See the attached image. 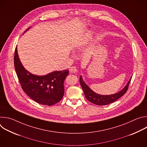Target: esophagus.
<instances>
[{
  "mask_svg": "<svg viewBox=\"0 0 147 147\" xmlns=\"http://www.w3.org/2000/svg\"><path fill=\"white\" fill-rule=\"evenodd\" d=\"M70 71L71 72H72V73H76V72L77 71V69H76V67L72 66V67H70Z\"/></svg>",
  "mask_w": 147,
  "mask_h": 147,
  "instance_id": "obj_1",
  "label": "esophagus"
}]
</instances>
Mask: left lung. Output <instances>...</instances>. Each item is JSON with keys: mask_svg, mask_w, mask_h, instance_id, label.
Segmentation results:
<instances>
[{"mask_svg": "<svg viewBox=\"0 0 147 147\" xmlns=\"http://www.w3.org/2000/svg\"><path fill=\"white\" fill-rule=\"evenodd\" d=\"M131 77L130 78V80L127 82V85L125 86L123 90H121L120 91H119L117 93L109 95H99L98 94L95 93L94 92L87 84L85 83V82L83 81L82 78V76H80V82L81 86L82 87V89L84 91V93L85 96L87 98V99L92 102L94 104L97 105H108L109 103H111L118 99H119L121 96L124 95L125 93L127 92L129 84L131 81Z\"/></svg>", "mask_w": 147, "mask_h": 147, "instance_id": "8db88e82", "label": "left lung"}]
</instances>
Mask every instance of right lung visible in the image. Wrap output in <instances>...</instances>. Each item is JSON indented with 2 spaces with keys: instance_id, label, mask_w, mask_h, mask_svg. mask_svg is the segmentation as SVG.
Wrapping results in <instances>:
<instances>
[{
  "instance_id": "1",
  "label": "right lung",
  "mask_w": 147,
  "mask_h": 147,
  "mask_svg": "<svg viewBox=\"0 0 147 147\" xmlns=\"http://www.w3.org/2000/svg\"><path fill=\"white\" fill-rule=\"evenodd\" d=\"M14 64L22 89L34 101L44 105L51 106L63 98L65 93L64 81L69 75L68 69L53 71L45 76L31 74L26 70L20 61L17 47Z\"/></svg>"
}]
</instances>
